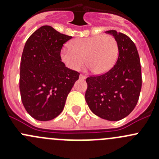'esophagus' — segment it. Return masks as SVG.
Masks as SVG:
<instances>
[{
	"instance_id": "1",
	"label": "esophagus",
	"mask_w": 159,
	"mask_h": 159,
	"mask_svg": "<svg viewBox=\"0 0 159 159\" xmlns=\"http://www.w3.org/2000/svg\"><path fill=\"white\" fill-rule=\"evenodd\" d=\"M79 78H80V79L84 80V79H85V78H86V76H85V75H82V74H81V75H79Z\"/></svg>"
}]
</instances>
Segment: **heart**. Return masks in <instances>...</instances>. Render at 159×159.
Segmentation results:
<instances>
[{
	"label": "heart",
	"instance_id": "heart-1",
	"mask_svg": "<svg viewBox=\"0 0 159 159\" xmlns=\"http://www.w3.org/2000/svg\"><path fill=\"white\" fill-rule=\"evenodd\" d=\"M61 51L64 63L72 70H79L85 62L92 72L103 74L112 68L118 54V43L111 35L78 38Z\"/></svg>",
	"mask_w": 159,
	"mask_h": 159
}]
</instances>
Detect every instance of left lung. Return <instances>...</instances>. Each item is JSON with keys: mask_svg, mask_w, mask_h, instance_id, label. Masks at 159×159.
<instances>
[{"mask_svg": "<svg viewBox=\"0 0 159 159\" xmlns=\"http://www.w3.org/2000/svg\"><path fill=\"white\" fill-rule=\"evenodd\" d=\"M105 33L113 35L118 43V60L105 73L87 78L85 100L94 115L118 121L128 116L139 101L142 83L140 58L129 37L115 30Z\"/></svg>", "mask_w": 159, "mask_h": 159, "instance_id": "8db88e82", "label": "left lung"}]
</instances>
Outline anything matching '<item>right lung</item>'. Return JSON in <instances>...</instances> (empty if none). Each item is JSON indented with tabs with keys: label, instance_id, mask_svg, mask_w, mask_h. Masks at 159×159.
Masks as SVG:
<instances>
[{
	"label": "right lung",
	"instance_id": "1",
	"mask_svg": "<svg viewBox=\"0 0 159 159\" xmlns=\"http://www.w3.org/2000/svg\"><path fill=\"white\" fill-rule=\"evenodd\" d=\"M52 27L42 26L27 40L20 69V98L32 118L49 121L60 115L79 72L61 61L63 44L71 39Z\"/></svg>",
	"mask_w": 159,
	"mask_h": 159
}]
</instances>
